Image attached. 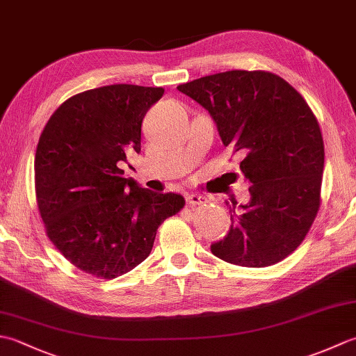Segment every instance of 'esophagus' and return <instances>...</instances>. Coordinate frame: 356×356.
Returning <instances> with one entry per match:
<instances>
[{"mask_svg":"<svg viewBox=\"0 0 356 356\" xmlns=\"http://www.w3.org/2000/svg\"><path fill=\"white\" fill-rule=\"evenodd\" d=\"M207 202V197H203L202 194H190L186 197V203L190 207H197V205H202V203Z\"/></svg>","mask_w":356,"mask_h":356,"instance_id":"34e87169","label":"esophagus"}]
</instances>
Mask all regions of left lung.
<instances>
[{
    "label": "left lung",
    "mask_w": 356,
    "mask_h": 356,
    "mask_svg": "<svg viewBox=\"0 0 356 356\" xmlns=\"http://www.w3.org/2000/svg\"><path fill=\"white\" fill-rule=\"evenodd\" d=\"M209 111L225 147L245 159L251 200L236 209L231 229L211 245L218 259L266 268L307 236L321 203L324 142L314 111L289 82L263 70L209 74L177 87Z\"/></svg>",
    "instance_id": "left-lung-1"
}]
</instances>
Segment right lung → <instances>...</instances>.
<instances>
[{"instance_id":"obj_1","label":"right lung","mask_w":356,"mask_h":356,"mask_svg":"<svg viewBox=\"0 0 356 356\" xmlns=\"http://www.w3.org/2000/svg\"><path fill=\"white\" fill-rule=\"evenodd\" d=\"M162 87L115 84L69 97L50 116L35 154L36 203L45 234L78 269L111 280L149 255L165 218L185 207L122 177L127 153L140 151L147 111Z\"/></svg>"}]
</instances>
